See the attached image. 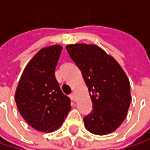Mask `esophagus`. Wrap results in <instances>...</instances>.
<instances>
[{"mask_svg": "<svg viewBox=\"0 0 150 150\" xmlns=\"http://www.w3.org/2000/svg\"><path fill=\"white\" fill-rule=\"evenodd\" d=\"M70 98H71V100H73V101H75V100H76V96H75V93H72V94L70 95Z\"/></svg>", "mask_w": 150, "mask_h": 150, "instance_id": "esophagus-1", "label": "esophagus"}]
</instances>
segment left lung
<instances>
[{"label": "left lung", "mask_w": 150, "mask_h": 150, "mask_svg": "<svg viewBox=\"0 0 150 150\" xmlns=\"http://www.w3.org/2000/svg\"><path fill=\"white\" fill-rule=\"evenodd\" d=\"M66 48L81 71L93 103L92 113L83 118L85 128L97 135L114 132L126 118L131 102L126 73L97 45L75 43Z\"/></svg>", "instance_id": "1"}]
</instances>
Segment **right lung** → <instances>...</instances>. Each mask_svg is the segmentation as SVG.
Wrapping results in <instances>:
<instances>
[{
    "label": "right lung",
    "mask_w": 150,
    "mask_h": 150,
    "mask_svg": "<svg viewBox=\"0 0 150 150\" xmlns=\"http://www.w3.org/2000/svg\"><path fill=\"white\" fill-rule=\"evenodd\" d=\"M62 47L39 50L25 67L16 88V106L22 118L40 132H53L63 123L71 109L55 79L54 71Z\"/></svg>",
    "instance_id": "1"
}]
</instances>
